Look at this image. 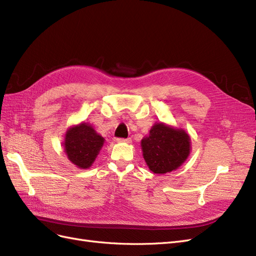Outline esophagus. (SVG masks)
I'll use <instances>...</instances> for the list:
<instances>
[{"mask_svg": "<svg viewBox=\"0 0 256 256\" xmlns=\"http://www.w3.org/2000/svg\"><path fill=\"white\" fill-rule=\"evenodd\" d=\"M118 143H131V138H118Z\"/></svg>", "mask_w": 256, "mask_h": 256, "instance_id": "34e87169", "label": "esophagus"}]
</instances>
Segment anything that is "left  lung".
<instances>
[{
  "mask_svg": "<svg viewBox=\"0 0 256 256\" xmlns=\"http://www.w3.org/2000/svg\"><path fill=\"white\" fill-rule=\"evenodd\" d=\"M143 158L154 174L175 171L188 159L191 138L182 128L156 122L141 141Z\"/></svg>",
  "mask_w": 256,
  "mask_h": 256,
  "instance_id": "8db88e82",
  "label": "left lung"
}]
</instances>
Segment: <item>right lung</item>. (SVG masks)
<instances>
[{
  "instance_id": "obj_1",
  "label": "right lung",
  "mask_w": 256,
  "mask_h": 256,
  "mask_svg": "<svg viewBox=\"0 0 256 256\" xmlns=\"http://www.w3.org/2000/svg\"><path fill=\"white\" fill-rule=\"evenodd\" d=\"M104 144V138L83 122L67 129L63 146L69 161L76 168L86 170L94 164Z\"/></svg>"
}]
</instances>
